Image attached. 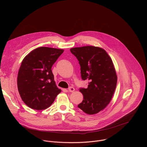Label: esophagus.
I'll use <instances>...</instances> for the list:
<instances>
[{
  "label": "esophagus",
  "instance_id": "34e87169",
  "mask_svg": "<svg viewBox=\"0 0 147 147\" xmlns=\"http://www.w3.org/2000/svg\"><path fill=\"white\" fill-rule=\"evenodd\" d=\"M68 90H69V92H74V91H75V88H74V87H70L69 88Z\"/></svg>",
  "mask_w": 147,
  "mask_h": 147
}]
</instances>
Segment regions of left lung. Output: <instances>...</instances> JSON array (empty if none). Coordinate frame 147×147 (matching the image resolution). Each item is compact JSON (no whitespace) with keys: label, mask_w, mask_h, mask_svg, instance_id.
<instances>
[{"label":"left lung","mask_w":147,"mask_h":147,"mask_svg":"<svg viewBox=\"0 0 147 147\" xmlns=\"http://www.w3.org/2000/svg\"><path fill=\"white\" fill-rule=\"evenodd\" d=\"M81 67V78L89 80L87 88H80L83 100L78 107L88 115L96 114L110 103L117 84L112 59L103 49L86 46L70 49Z\"/></svg>","instance_id":"8db88e82"}]
</instances>
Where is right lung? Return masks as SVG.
<instances>
[{
	"label": "right lung",
	"mask_w": 147,
	"mask_h": 147,
	"mask_svg": "<svg viewBox=\"0 0 147 147\" xmlns=\"http://www.w3.org/2000/svg\"><path fill=\"white\" fill-rule=\"evenodd\" d=\"M63 52V49L40 47L23 60L17 76V87L21 98L30 108L44 110L49 108L61 92L51 69Z\"/></svg>",
	"instance_id": "add662e5"
}]
</instances>
